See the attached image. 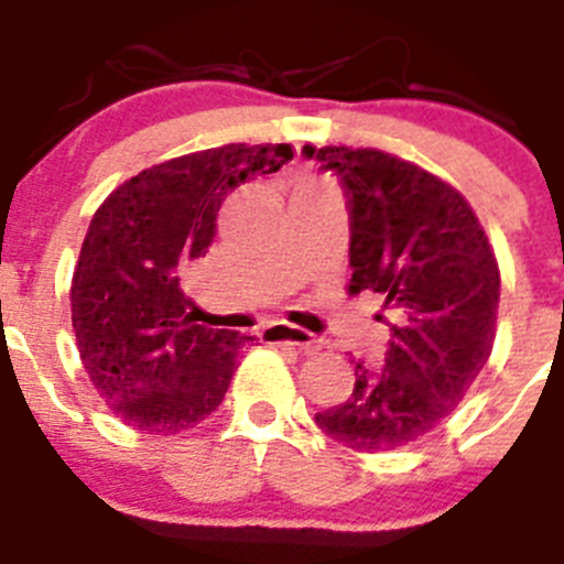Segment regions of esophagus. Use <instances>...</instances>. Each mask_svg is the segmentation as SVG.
Wrapping results in <instances>:
<instances>
[{
  "label": "esophagus",
  "mask_w": 564,
  "mask_h": 564,
  "mask_svg": "<svg viewBox=\"0 0 564 564\" xmlns=\"http://www.w3.org/2000/svg\"><path fill=\"white\" fill-rule=\"evenodd\" d=\"M262 336L268 338L271 344H293V347H299L302 352H316L318 350V341L311 336L307 330H302V327H293V325H271L262 330Z\"/></svg>",
  "instance_id": "esophagus-1"
}]
</instances>
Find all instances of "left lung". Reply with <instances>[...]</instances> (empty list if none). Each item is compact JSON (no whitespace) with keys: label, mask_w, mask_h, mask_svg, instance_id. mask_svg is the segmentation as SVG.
<instances>
[{"label":"left lung","mask_w":564,"mask_h":564,"mask_svg":"<svg viewBox=\"0 0 564 564\" xmlns=\"http://www.w3.org/2000/svg\"><path fill=\"white\" fill-rule=\"evenodd\" d=\"M336 174L350 214V293L395 311L381 370L356 364L352 395L316 426L356 452H390L452 415L495 344L500 271L475 212L449 183L378 149L305 147Z\"/></svg>","instance_id":"1"}]
</instances>
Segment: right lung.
I'll return each instance as SVG.
<instances>
[{
	"label": "right lung",
	"mask_w": 564,
	"mask_h": 564,
	"mask_svg": "<svg viewBox=\"0 0 564 564\" xmlns=\"http://www.w3.org/2000/svg\"><path fill=\"white\" fill-rule=\"evenodd\" d=\"M293 158L288 143L183 154L143 169L96 212L73 273L84 370L127 426L174 435L212 415L251 336L194 325L181 271L206 257L237 186Z\"/></svg>",
	"instance_id": "add662e5"
}]
</instances>
